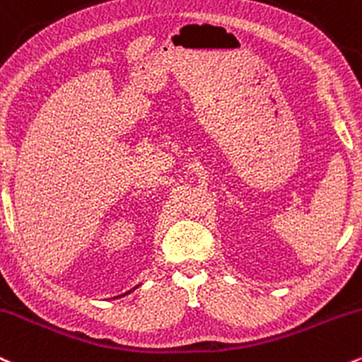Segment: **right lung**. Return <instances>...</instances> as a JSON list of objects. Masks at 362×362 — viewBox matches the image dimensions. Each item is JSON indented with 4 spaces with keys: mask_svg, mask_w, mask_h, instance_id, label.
<instances>
[{
    "mask_svg": "<svg viewBox=\"0 0 362 362\" xmlns=\"http://www.w3.org/2000/svg\"><path fill=\"white\" fill-rule=\"evenodd\" d=\"M137 287H139V285H137ZM137 287H134V288H132V291H136V288H137ZM132 291L125 292V293H123V296H127V293H130V292H132ZM123 296H117V297H123ZM117 297H113V299H117Z\"/></svg>",
    "mask_w": 362,
    "mask_h": 362,
    "instance_id": "1",
    "label": "right lung"
}]
</instances>
